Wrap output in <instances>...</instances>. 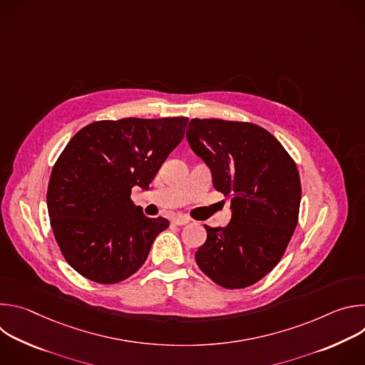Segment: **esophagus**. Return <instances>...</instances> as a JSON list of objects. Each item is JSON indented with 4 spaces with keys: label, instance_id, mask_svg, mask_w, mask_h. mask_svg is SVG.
<instances>
[{
    "label": "esophagus",
    "instance_id": "obj_1",
    "mask_svg": "<svg viewBox=\"0 0 365 365\" xmlns=\"http://www.w3.org/2000/svg\"><path fill=\"white\" fill-rule=\"evenodd\" d=\"M172 222L175 225H186V224L190 222V220L187 217H185V215H176V217L172 218Z\"/></svg>",
    "mask_w": 365,
    "mask_h": 365
}]
</instances>
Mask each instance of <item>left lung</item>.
<instances>
[{
    "mask_svg": "<svg viewBox=\"0 0 365 365\" xmlns=\"http://www.w3.org/2000/svg\"><path fill=\"white\" fill-rule=\"evenodd\" d=\"M186 137L232 207L225 228L205 225L196 263L221 287H250L279 264L297 225V166L273 134L252 123L193 118Z\"/></svg>",
    "mask_w": 365,
    "mask_h": 365,
    "instance_id": "8db88e82",
    "label": "left lung"
}]
</instances>
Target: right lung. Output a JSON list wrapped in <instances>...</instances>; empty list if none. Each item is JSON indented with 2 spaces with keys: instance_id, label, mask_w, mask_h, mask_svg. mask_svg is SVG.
Wrapping results in <instances>:
<instances>
[{
  "instance_id": "right-lung-1",
  "label": "right lung",
  "mask_w": 365,
  "mask_h": 365,
  "mask_svg": "<svg viewBox=\"0 0 365 365\" xmlns=\"http://www.w3.org/2000/svg\"><path fill=\"white\" fill-rule=\"evenodd\" d=\"M187 121H95L66 144L50 173L47 211L65 259L81 276L115 284L144 264L169 221L147 218L131 200V189L148 187Z\"/></svg>"
}]
</instances>
